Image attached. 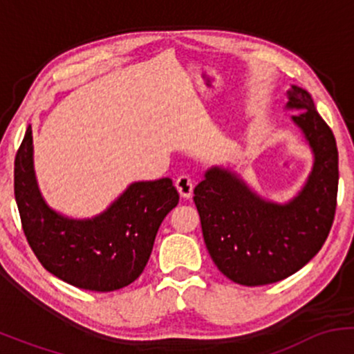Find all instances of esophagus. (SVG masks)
Instances as JSON below:
<instances>
[{
	"mask_svg": "<svg viewBox=\"0 0 354 354\" xmlns=\"http://www.w3.org/2000/svg\"><path fill=\"white\" fill-rule=\"evenodd\" d=\"M174 185H176L178 193H180L183 198H189L191 194H193V180H191L189 174H181V176H178Z\"/></svg>",
	"mask_w": 354,
	"mask_h": 354,
	"instance_id": "esophagus-1",
	"label": "esophagus"
}]
</instances>
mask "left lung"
Masks as SVG:
<instances>
[{
	"mask_svg": "<svg viewBox=\"0 0 354 354\" xmlns=\"http://www.w3.org/2000/svg\"><path fill=\"white\" fill-rule=\"evenodd\" d=\"M288 108L315 153L306 186L288 205L263 201L239 178L213 168L194 188V205L211 259L231 281L271 284L315 258L335 221L338 148L331 128L316 111L310 93L288 89Z\"/></svg>",
	"mask_w": 354,
	"mask_h": 354,
	"instance_id": "8db88e82",
	"label": "left lung"
}]
</instances>
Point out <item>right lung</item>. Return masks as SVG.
<instances>
[{
    "label": "right lung",
    "instance_id": "add662e5",
    "mask_svg": "<svg viewBox=\"0 0 354 354\" xmlns=\"http://www.w3.org/2000/svg\"><path fill=\"white\" fill-rule=\"evenodd\" d=\"M15 198L24 236L44 270L81 290L106 293L143 273L161 221L180 194L169 178L133 183L100 216H61L39 196L28 126L15 158Z\"/></svg>",
    "mask_w": 354,
    "mask_h": 354
}]
</instances>
